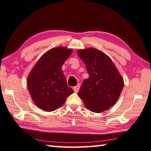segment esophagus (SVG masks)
<instances>
[{"mask_svg":"<svg viewBox=\"0 0 151 151\" xmlns=\"http://www.w3.org/2000/svg\"><path fill=\"white\" fill-rule=\"evenodd\" d=\"M79 88H80V85H76V86H74L73 90H74V91L75 92V93H77V92L79 90Z\"/></svg>","mask_w":151,"mask_h":151,"instance_id":"obj_1","label":"esophagus"}]
</instances>
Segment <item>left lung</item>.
<instances>
[{
  "label": "left lung",
  "instance_id": "8db88e82",
  "mask_svg": "<svg viewBox=\"0 0 151 151\" xmlns=\"http://www.w3.org/2000/svg\"><path fill=\"white\" fill-rule=\"evenodd\" d=\"M78 55L89 75L79 89L78 96L92 112L106 111L118 100L123 79L111 58L101 51L88 48L78 51Z\"/></svg>",
  "mask_w": 151,
  "mask_h": 151
}]
</instances>
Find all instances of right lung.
Listing matches in <instances>:
<instances>
[{
  "label": "right lung",
  "instance_id": "right-lung-1",
  "mask_svg": "<svg viewBox=\"0 0 151 151\" xmlns=\"http://www.w3.org/2000/svg\"><path fill=\"white\" fill-rule=\"evenodd\" d=\"M72 50L57 47L47 51L36 64L27 80L30 96L36 105L45 111H53L65 103L74 91L68 87L62 66Z\"/></svg>",
  "mask_w": 151,
  "mask_h": 151
}]
</instances>
